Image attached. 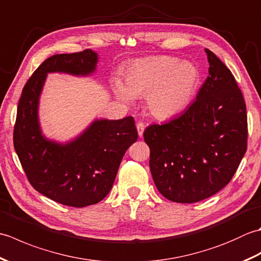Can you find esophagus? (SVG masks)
<instances>
[{
	"label": "esophagus",
	"mask_w": 261,
	"mask_h": 261,
	"mask_svg": "<svg viewBox=\"0 0 261 261\" xmlns=\"http://www.w3.org/2000/svg\"><path fill=\"white\" fill-rule=\"evenodd\" d=\"M145 123L143 122H138L137 123V130H138V135H139V137L141 138L143 136V131H145Z\"/></svg>",
	"instance_id": "obj_1"
}]
</instances>
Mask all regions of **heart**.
Listing matches in <instances>:
<instances>
[{
	"label": "heart",
	"mask_w": 261,
	"mask_h": 261,
	"mask_svg": "<svg viewBox=\"0 0 261 261\" xmlns=\"http://www.w3.org/2000/svg\"><path fill=\"white\" fill-rule=\"evenodd\" d=\"M199 80L197 68L191 63L170 56L148 57L130 66L125 86L115 82L114 91L120 98L147 96V108L159 120L180 113L195 92Z\"/></svg>",
	"instance_id": "obj_1"
}]
</instances>
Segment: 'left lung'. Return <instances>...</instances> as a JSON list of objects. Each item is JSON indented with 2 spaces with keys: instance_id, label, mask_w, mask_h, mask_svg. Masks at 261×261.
I'll return each mask as SVG.
<instances>
[{
  "instance_id": "obj_1",
  "label": "left lung",
  "mask_w": 261,
  "mask_h": 261,
  "mask_svg": "<svg viewBox=\"0 0 261 261\" xmlns=\"http://www.w3.org/2000/svg\"><path fill=\"white\" fill-rule=\"evenodd\" d=\"M210 64L196 99L179 116L143 132L157 190L195 203L228 185L247 151V108L231 70L205 49Z\"/></svg>"
}]
</instances>
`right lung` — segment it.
I'll return each instance as SVG.
<instances>
[{
    "label": "right lung",
    "mask_w": 261,
    "mask_h": 261,
    "mask_svg": "<svg viewBox=\"0 0 261 261\" xmlns=\"http://www.w3.org/2000/svg\"><path fill=\"white\" fill-rule=\"evenodd\" d=\"M96 53L91 49L47 58L22 90L13 130V145L31 186L53 201L73 207L96 204L113 186L125 151L138 139L132 116L97 120L67 145L43 138L38 122L39 96L47 73L90 75Z\"/></svg>",
    "instance_id": "1"
}]
</instances>
